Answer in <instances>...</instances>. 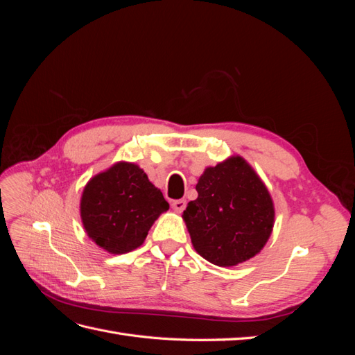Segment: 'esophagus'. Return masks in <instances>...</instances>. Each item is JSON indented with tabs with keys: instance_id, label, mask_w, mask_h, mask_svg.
Wrapping results in <instances>:
<instances>
[{
	"instance_id": "34e87169",
	"label": "esophagus",
	"mask_w": 355,
	"mask_h": 355,
	"mask_svg": "<svg viewBox=\"0 0 355 355\" xmlns=\"http://www.w3.org/2000/svg\"><path fill=\"white\" fill-rule=\"evenodd\" d=\"M171 207H173V210L178 213L184 211V209L187 207V201L185 200H175L173 202H171Z\"/></svg>"
}]
</instances>
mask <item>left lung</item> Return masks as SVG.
Wrapping results in <instances>:
<instances>
[{
  "mask_svg": "<svg viewBox=\"0 0 355 355\" xmlns=\"http://www.w3.org/2000/svg\"><path fill=\"white\" fill-rule=\"evenodd\" d=\"M184 220L194 249L218 266H234L262 250L274 227V204L241 157L207 167Z\"/></svg>",
  "mask_w": 355,
  "mask_h": 355,
  "instance_id": "8db88e82",
  "label": "left lung"
}]
</instances>
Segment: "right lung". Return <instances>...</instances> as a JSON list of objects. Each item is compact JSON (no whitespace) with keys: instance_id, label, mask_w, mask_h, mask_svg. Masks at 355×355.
Here are the masks:
<instances>
[{"instance_id":"obj_1","label":"right lung","mask_w":355,"mask_h":355,"mask_svg":"<svg viewBox=\"0 0 355 355\" xmlns=\"http://www.w3.org/2000/svg\"><path fill=\"white\" fill-rule=\"evenodd\" d=\"M168 210L163 192L142 168L116 163L90 179L81 197V219L89 237L106 252L120 254L141 245L161 213Z\"/></svg>"}]
</instances>
